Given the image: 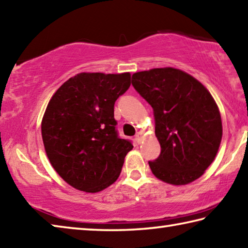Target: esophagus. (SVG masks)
<instances>
[{"instance_id": "obj_1", "label": "esophagus", "mask_w": 248, "mask_h": 248, "mask_svg": "<svg viewBox=\"0 0 248 248\" xmlns=\"http://www.w3.org/2000/svg\"><path fill=\"white\" fill-rule=\"evenodd\" d=\"M134 140H136V142L138 144L140 143L141 140H142V132H137L136 137H134Z\"/></svg>"}]
</instances>
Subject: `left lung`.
Returning <instances> with one entry per match:
<instances>
[{
  "mask_svg": "<svg viewBox=\"0 0 248 248\" xmlns=\"http://www.w3.org/2000/svg\"><path fill=\"white\" fill-rule=\"evenodd\" d=\"M132 86L153 108L161 153L149 161L152 173L171 185L199 178L215 159L222 139L220 111L209 91L174 68L134 73Z\"/></svg>",
  "mask_w": 248,
  "mask_h": 248,
  "instance_id": "8db88e82",
  "label": "left lung"
}]
</instances>
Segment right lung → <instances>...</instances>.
Masks as SVG:
<instances>
[{"instance_id": "obj_1", "label": "right lung", "mask_w": 248, "mask_h": 248, "mask_svg": "<svg viewBox=\"0 0 248 248\" xmlns=\"http://www.w3.org/2000/svg\"><path fill=\"white\" fill-rule=\"evenodd\" d=\"M130 73H79L50 99L41 123L46 153L71 186L97 192L119 177L133 145L121 139L114 106L130 87Z\"/></svg>"}]
</instances>
